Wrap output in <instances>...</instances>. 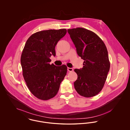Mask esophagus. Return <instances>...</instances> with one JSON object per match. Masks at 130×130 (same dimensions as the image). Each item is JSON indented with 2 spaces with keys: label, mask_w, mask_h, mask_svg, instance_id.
Segmentation results:
<instances>
[{
  "label": "esophagus",
  "mask_w": 130,
  "mask_h": 130,
  "mask_svg": "<svg viewBox=\"0 0 130 130\" xmlns=\"http://www.w3.org/2000/svg\"><path fill=\"white\" fill-rule=\"evenodd\" d=\"M67 70H68L69 72H72L73 71V69L71 68H67Z\"/></svg>",
  "instance_id": "esophagus-1"
}]
</instances>
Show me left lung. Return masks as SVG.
I'll use <instances>...</instances> for the list:
<instances>
[{"mask_svg":"<svg viewBox=\"0 0 130 130\" xmlns=\"http://www.w3.org/2000/svg\"><path fill=\"white\" fill-rule=\"evenodd\" d=\"M68 32L83 59V68L74 69L77 79L74 82L76 91L81 96L97 95L104 85L110 63L105 44L94 32L83 28L68 29Z\"/></svg>","mask_w":130,"mask_h":130,"instance_id":"8db88e82","label":"left lung"}]
</instances>
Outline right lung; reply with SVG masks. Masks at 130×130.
<instances>
[{
  "mask_svg": "<svg viewBox=\"0 0 130 130\" xmlns=\"http://www.w3.org/2000/svg\"><path fill=\"white\" fill-rule=\"evenodd\" d=\"M66 32L65 29L40 31L26 42L20 59L23 76L30 92L38 99L55 96L66 75V65L50 64L51 56H56V45Z\"/></svg>",
  "mask_w": 130,
  "mask_h": 130,
  "instance_id": "right-lung-1",
  "label": "right lung"
}]
</instances>
